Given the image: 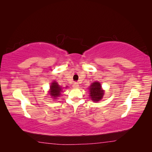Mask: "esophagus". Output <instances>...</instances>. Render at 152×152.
Instances as JSON below:
<instances>
[{"label":"esophagus","mask_w":152,"mask_h":152,"mask_svg":"<svg viewBox=\"0 0 152 152\" xmlns=\"http://www.w3.org/2000/svg\"><path fill=\"white\" fill-rule=\"evenodd\" d=\"M78 87H79V85L78 83H74L73 84V88H78Z\"/></svg>","instance_id":"34e87169"}]
</instances>
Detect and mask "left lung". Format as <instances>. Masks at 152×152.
I'll use <instances>...</instances> for the list:
<instances>
[{
	"label": "left lung",
	"instance_id": "obj_1",
	"mask_svg": "<svg viewBox=\"0 0 152 152\" xmlns=\"http://www.w3.org/2000/svg\"><path fill=\"white\" fill-rule=\"evenodd\" d=\"M89 96L93 101L99 102L103 97L104 91L102 89L101 84L99 82H93L89 88Z\"/></svg>",
	"mask_w": 152,
	"mask_h": 152
}]
</instances>
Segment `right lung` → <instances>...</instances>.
<instances>
[{
    "label": "right lung",
    "instance_id": "add662e5",
    "mask_svg": "<svg viewBox=\"0 0 152 152\" xmlns=\"http://www.w3.org/2000/svg\"><path fill=\"white\" fill-rule=\"evenodd\" d=\"M67 88V87H66ZM62 88L58 85L57 82H53L50 86L49 94L53 99H56L58 96L61 95V92H62Z\"/></svg>",
    "mask_w": 152,
    "mask_h": 152
}]
</instances>
